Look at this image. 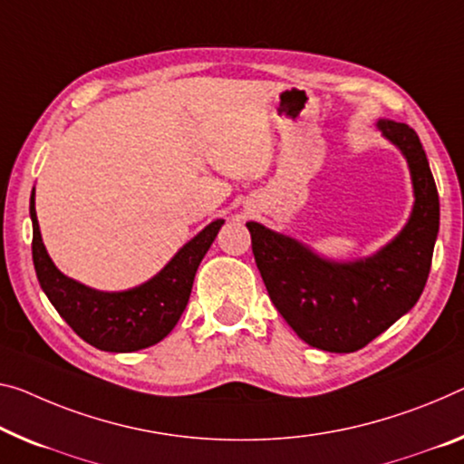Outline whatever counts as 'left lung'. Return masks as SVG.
<instances>
[{"mask_svg": "<svg viewBox=\"0 0 464 464\" xmlns=\"http://www.w3.org/2000/svg\"><path fill=\"white\" fill-rule=\"evenodd\" d=\"M383 137L411 169V218L373 256L330 261L309 246L248 222L255 263L269 298L296 336L327 353H354L409 313L430 276L440 230V198L421 140L411 126L380 120Z\"/></svg>", "mask_w": 464, "mask_h": 464, "instance_id": "obj_1", "label": "left lung"}]
</instances>
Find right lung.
<instances>
[{
	"label": "right lung",
	"mask_w": 464,
	"mask_h": 464,
	"mask_svg": "<svg viewBox=\"0 0 464 464\" xmlns=\"http://www.w3.org/2000/svg\"><path fill=\"white\" fill-rule=\"evenodd\" d=\"M31 219L33 263L43 292L78 336L108 353L140 351L158 344L174 330L187 309L198 263L224 224V219L211 222L149 282L122 292H102L63 276L49 259L34 211V190L31 195Z\"/></svg>",
	"instance_id": "obj_1"
}]
</instances>
